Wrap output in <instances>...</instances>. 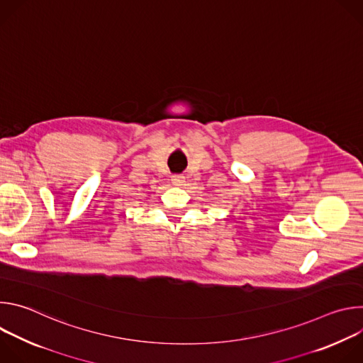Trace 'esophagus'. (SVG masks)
I'll list each match as a JSON object with an SVG mask.
<instances>
[{
  "label": "esophagus",
  "instance_id": "1",
  "mask_svg": "<svg viewBox=\"0 0 363 363\" xmlns=\"http://www.w3.org/2000/svg\"><path fill=\"white\" fill-rule=\"evenodd\" d=\"M171 181H172V184H174V185L179 186V185H184V182H185V177H184V175H172Z\"/></svg>",
  "mask_w": 363,
  "mask_h": 363
}]
</instances>
